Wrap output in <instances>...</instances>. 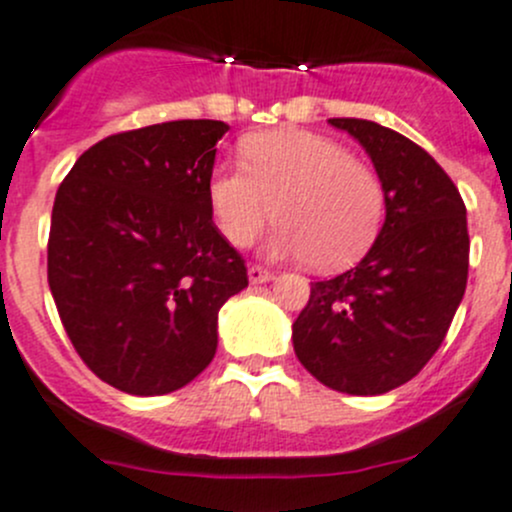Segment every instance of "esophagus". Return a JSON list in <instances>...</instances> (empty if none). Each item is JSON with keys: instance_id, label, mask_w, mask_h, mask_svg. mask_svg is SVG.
Returning a JSON list of instances; mask_svg holds the SVG:
<instances>
[{"instance_id": "1", "label": "esophagus", "mask_w": 512, "mask_h": 512, "mask_svg": "<svg viewBox=\"0 0 512 512\" xmlns=\"http://www.w3.org/2000/svg\"><path fill=\"white\" fill-rule=\"evenodd\" d=\"M247 277H250L252 285H262V282H270L272 280V272L262 265H250L247 270Z\"/></svg>"}]
</instances>
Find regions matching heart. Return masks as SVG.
I'll return each mask as SVG.
<instances>
[{
	"mask_svg": "<svg viewBox=\"0 0 512 512\" xmlns=\"http://www.w3.org/2000/svg\"><path fill=\"white\" fill-rule=\"evenodd\" d=\"M240 165H218L205 188L215 225L232 247L252 245L275 218V255L342 272L384 227L379 173L332 138L297 128L255 133L242 141Z\"/></svg>",
	"mask_w": 512,
	"mask_h": 512,
	"instance_id": "b5f03b06",
	"label": "heart"
}]
</instances>
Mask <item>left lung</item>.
<instances>
[{"mask_svg":"<svg viewBox=\"0 0 512 512\" xmlns=\"http://www.w3.org/2000/svg\"><path fill=\"white\" fill-rule=\"evenodd\" d=\"M364 146L386 220L364 260L312 282L292 324L294 354L324 386L376 396L411 381L446 339L468 282L461 193L421 146L364 118H329Z\"/></svg>","mask_w":512,"mask_h":512,"instance_id":"1","label":"left lung"}]
</instances>
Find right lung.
Segmentation results:
<instances>
[{
	"label": "right lung",
	"instance_id": "1",
	"mask_svg": "<svg viewBox=\"0 0 512 512\" xmlns=\"http://www.w3.org/2000/svg\"><path fill=\"white\" fill-rule=\"evenodd\" d=\"M223 121H168L108 136L56 190L46 272L76 354L136 396L190 384L218 349L220 307L247 287L220 235L208 178Z\"/></svg>",
	"mask_w": 512,
	"mask_h": 512
}]
</instances>
